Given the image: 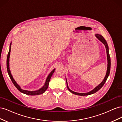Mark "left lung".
Masks as SVG:
<instances>
[{"instance_id":"1","label":"left lung","mask_w":122,"mask_h":122,"mask_svg":"<svg viewBox=\"0 0 122 122\" xmlns=\"http://www.w3.org/2000/svg\"><path fill=\"white\" fill-rule=\"evenodd\" d=\"M95 36L99 41L104 44L105 45V47L106 48V54H107V71H106V73L105 76L104 77V79L100 83V84H99L98 86H97L96 87H95L93 90H92L91 91L87 92V93H77V92H74L72 90H71L69 88L68 85V83H67V79L66 78V82H67V87L68 89L69 90V91L72 93V94H74L76 95H79V96H87V95H90L91 94H93L95 93H96L97 92H98L100 88L103 86V85L104 84V83H105L109 75V73H110V55H109V48H108V44L107 43L106 40L104 39V38H103V36H101V35L99 34H95Z\"/></svg>"}]
</instances>
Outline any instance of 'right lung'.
<instances>
[{
	"instance_id": "add662e5",
	"label": "right lung",
	"mask_w": 122,
	"mask_h": 122,
	"mask_svg": "<svg viewBox=\"0 0 122 122\" xmlns=\"http://www.w3.org/2000/svg\"><path fill=\"white\" fill-rule=\"evenodd\" d=\"M11 45H12V42L10 43V49H9V53L8 54V56H7V61H6V67H7V70H8V72L9 74V75L10 77V78L12 80V81L13 82V84H14V86L16 87V88L17 89L19 90L21 93H22L23 94H25L26 95H31V96H35V95H40L42 94L43 93H44L45 92L46 90L47 89L48 87V85H49V83L50 81V80L51 76H52V74H53V73L55 71V69H54L52 71H51L49 74L48 75V76H47V78L46 79L45 82L44 83V86L41 87L40 88V89L36 90V91H27V90H24L23 89H22L21 87H20V86L18 84L15 79H14L13 77L11 74L10 69V49H11Z\"/></svg>"
}]
</instances>
